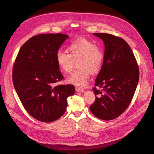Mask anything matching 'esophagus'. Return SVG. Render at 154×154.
I'll return each instance as SVG.
<instances>
[{
  "mask_svg": "<svg viewBox=\"0 0 154 154\" xmlns=\"http://www.w3.org/2000/svg\"><path fill=\"white\" fill-rule=\"evenodd\" d=\"M76 91L77 92H84V90L80 87H76Z\"/></svg>",
  "mask_w": 154,
  "mask_h": 154,
  "instance_id": "esophagus-1",
  "label": "esophagus"
}]
</instances>
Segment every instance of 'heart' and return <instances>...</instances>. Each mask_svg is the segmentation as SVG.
<instances>
[{
	"label": "heart",
	"mask_w": 154,
	"mask_h": 154,
	"mask_svg": "<svg viewBox=\"0 0 154 154\" xmlns=\"http://www.w3.org/2000/svg\"><path fill=\"white\" fill-rule=\"evenodd\" d=\"M69 53L59 50L56 54L58 66L64 73H70L77 62L76 71L67 82L79 87L87 85L90 74L98 72L103 62V53L100 46L85 38H79L69 45Z\"/></svg>",
	"instance_id": "obj_1"
}]
</instances>
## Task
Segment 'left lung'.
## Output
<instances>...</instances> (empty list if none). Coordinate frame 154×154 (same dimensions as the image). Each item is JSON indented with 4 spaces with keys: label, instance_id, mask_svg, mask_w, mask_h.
Wrapping results in <instances>:
<instances>
[{
    "label": "left lung",
    "instance_id": "obj_1",
    "mask_svg": "<svg viewBox=\"0 0 154 154\" xmlns=\"http://www.w3.org/2000/svg\"><path fill=\"white\" fill-rule=\"evenodd\" d=\"M105 44L103 62L93 88L96 100L90 106L97 118L109 121L118 118L128 108L136 91L139 72L136 60L128 44L110 34L95 32Z\"/></svg>",
    "mask_w": 154,
    "mask_h": 154
}]
</instances>
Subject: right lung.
<instances>
[{"label":"right lung","instance_id":"right-lung-1","mask_svg":"<svg viewBox=\"0 0 154 154\" xmlns=\"http://www.w3.org/2000/svg\"><path fill=\"white\" fill-rule=\"evenodd\" d=\"M69 36L40 34L22 46L13 70L14 87L19 99L32 117L40 122H54L63 115L67 97L74 94L72 85H57L63 76L56 54Z\"/></svg>","mask_w":154,"mask_h":154}]
</instances>
